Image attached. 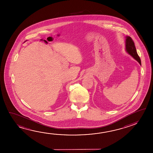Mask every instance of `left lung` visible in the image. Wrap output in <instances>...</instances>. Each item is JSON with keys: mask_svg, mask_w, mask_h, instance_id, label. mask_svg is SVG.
Instances as JSON below:
<instances>
[{"mask_svg": "<svg viewBox=\"0 0 153 153\" xmlns=\"http://www.w3.org/2000/svg\"><path fill=\"white\" fill-rule=\"evenodd\" d=\"M125 51L135 60L137 61L140 65H141L140 59L137 52L134 43L133 42L132 38L129 36H126L125 37Z\"/></svg>", "mask_w": 153, "mask_h": 153, "instance_id": "8db88e82", "label": "left lung"}]
</instances>
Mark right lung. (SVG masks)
<instances>
[{
    "label": "right lung",
    "mask_w": 153,
    "mask_h": 153,
    "mask_svg": "<svg viewBox=\"0 0 153 153\" xmlns=\"http://www.w3.org/2000/svg\"><path fill=\"white\" fill-rule=\"evenodd\" d=\"M25 41H26V40H25Z\"/></svg>",
    "instance_id": "right-lung-1"
}]
</instances>
